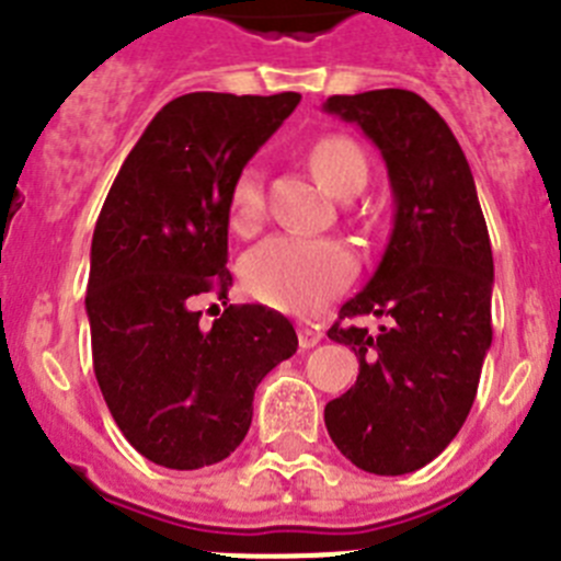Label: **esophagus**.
I'll use <instances>...</instances> for the list:
<instances>
[{"mask_svg":"<svg viewBox=\"0 0 561 561\" xmlns=\"http://www.w3.org/2000/svg\"><path fill=\"white\" fill-rule=\"evenodd\" d=\"M297 340H300V348H314L317 342L323 340V331L311 323H300L297 325Z\"/></svg>","mask_w":561,"mask_h":561,"instance_id":"1","label":"esophagus"}]
</instances>
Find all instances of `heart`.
Segmentation results:
<instances>
[{
	"label": "heart",
	"mask_w": 561,
	"mask_h": 561,
	"mask_svg": "<svg viewBox=\"0 0 561 561\" xmlns=\"http://www.w3.org/2000/svg\"><path fill=\"white\" fill-rule=\"evenodd\" d=\"M311 168L325 191H354L368 182V160L348 137H323L311 148ZM264 216V187L255 168H244L230 191V225L250 236ZM356 270L351 250L334 238L272 236L241 261V280L255 300L272 309L306 314L348 284Z\"/></svg>",
	"instance_id": "heart-1"
}]
</instances>
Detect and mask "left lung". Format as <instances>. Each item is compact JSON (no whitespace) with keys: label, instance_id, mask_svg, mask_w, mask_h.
<instances>
[{"label":"left lung","instance_id":"8db88e82","mask_svg":"<svg viewBox=\"0 0 561 561\" xmlns=\"http://www.w3.org/2000/svg\"><path fill=\"white\" fill-rule=\"evenodd\" d=\"M323 108L379 148L393 191L385 255L340 309V319L374 313L386 323L329 329L351 345L359 376L325 404V427L365 472L408 474L438 458L472 410L492 345V241L469 162L424 98L374 89Z\"/></svg>","mask_w":561,"mask_h":561}]
</instances>
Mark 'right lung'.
Instances as JSON below:
<instances>
[{"mask_svg": "<svg viewBox=\"0 0 561 561\" xmlns=\"http://www.w3.org/2000/svg\"><path fill=\"white\" fill-rule=\"evenodd\" d=\"M300 103L297 92H193L157 112L114 176L89 255L87 317L106 408L140 455L202 469L236 453L252 396L297 351L280 311L227 306L210 329L196 300L227 297L232 182Z\"/></svg>", "mask_w": 561, "mask_h": 561, "instance_id": "1", "label": "right lung"}]
</instances>
